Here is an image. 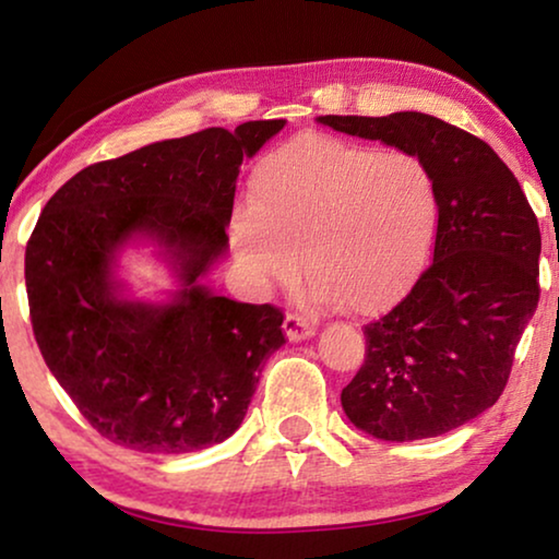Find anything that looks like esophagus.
<instances>
[{"instance_id": "34e87169", "label": "esophagus", "mask_w": 559, "mask_h": 559, "mask_svg": "<svg viewBox=\"0 0 559 559\" xmlns=\"http://www.w3.org/2000/svg\"><path fill=\"white\" fill-rule=\"evenodd\" d=\"M282 328H285L287 338L293 341V343L305 341V338H310V335H316V325H312L308 318L295 316V312H289V316L285 318V325H282Z\"/></svg>"}]
</instances>
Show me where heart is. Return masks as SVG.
<instances>
[{"mask_svg":"<svg viewBox=\"0 0 559 559\" xmlns=\"http://www.w3.org/2000/svg\"><path fill=\"white\" fill-rule=\"evenodd\" d=\"M249 209L231 221L236 254L257 277L300 270L318 302L371 316L412 287L430 254L440 198L412 152L302 134L251 173Z\"/></svg>","mask_w":559,"mask_h":559,"instance_id":"1","label":"heart"}]
</instances>
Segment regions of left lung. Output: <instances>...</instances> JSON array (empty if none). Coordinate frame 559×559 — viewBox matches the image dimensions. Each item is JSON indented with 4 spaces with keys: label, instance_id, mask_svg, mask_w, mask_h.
I'll use <instances>...</instances> for the list:
<instances>
[{
    "label": "left lung",
    "instance_id": "8db88e82",
    "mask_svg": "<svg viewBox=\"0 0 559 559\" xmlns=\"http://www.w3.org/2000/svg\"><path fill=\"white\" fill-rule=\"evenodd\" d=\"M412 152L438 186L432 264L384 318L341 404L379 440L438 438L493 407L539 302L542 236L514 173L484 140L419 111L318 117Z\"/></svg>",
    "mask_w": 559,
    "mask_h": 559
}]
</instances>
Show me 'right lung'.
<instances>
[{"mask_svg":"<svg viewBox=\"0 0 559 559\" xmlns=\"http://www.w3.org/2000/svg\"><path fill=\"white\" fill-rule=\"evenodd\" d=\"M285 119L243 121L83 167L45 203L25 251L37 348L91 427L152 455L193 453L239 430L266 356L274 305L213 295L198 277L226 251L243 157ZM134 233L168 247L183 289L167 306L124 301L112 254Z\"/></svg>","mask_w":559,"mask_h":559,"instance_id":"right-lung-1","label":"right lung"}]
</instances>
